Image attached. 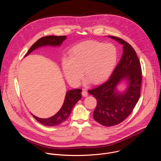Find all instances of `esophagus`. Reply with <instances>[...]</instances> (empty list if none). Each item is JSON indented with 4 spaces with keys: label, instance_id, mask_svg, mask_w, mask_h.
<instances>
[{
    "label": "esophagus",
    "instance_id": "esophagus-1",
    "mask_svg": "<svg viewBox=\"0 0 161 161\" xmlns=\"http://www.w3.org/2000/svg\"><path fill=\"white\" fill-rule=\"evenodd\" d=\"M81 94H82V96H84V97H86L88 96V92H87V91H86V89H83Z\"/></svg>",
    "mask_w": 161,
    "mask_h": 161
}]
</instances>
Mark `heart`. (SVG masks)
I'll list each match as a JSON object with an SVG mask.
<instances>
[{
  "mask_svg": "<svg viewBox=\"0 0 161 161\" xmlns=\"http://www.w3.org/2000/svg\"><path fill=\"white\" fill-rule=\"evenodd\" d=\"M117 51L111 44L96 41L79 43L70 50L69 57H64L62 65L67 80L78 85L84 75L92 83L106 79L116 64Z\"/></svg>",
  "mask_w": 161,
  "mask_h": 161,
  "instance_id": "heart-1",
  "label": "heart"
}]
</instances>
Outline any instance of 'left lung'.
Here are the masks:
<instances>
[{
	"label": "left lung",
	"mask_w": 161,
	"mask_h": 161,
	"mask_svg": "<svg viewBox=\"0 0 161 161\" xmlns=\"http://www.w3.org/2000/svg\"><path fill=\"white\" fill-rule=\"evenodd\" d=\"M109 37L123 44L122 58L106 81L88 90L97 100L94 118L105 127L117 125L130 115L140 97L142 81L141 64L132 46L120 37ZM124 78H128L130 85L124 94L119 95L114 92L115 87Z\"/></svg>",
	"instance_id": "obj_1"
}]
</instances>
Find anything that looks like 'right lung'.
Segmentation results:
<instances>
[{
    "label": "right lung",
    "instance_id": "obj_1",
    "mask_svg": "<svg viewBox=\"0 0 161 161\" xmlns=\"http://www.w3.org/2000/svg\"><path fill=\"white\" fill-rule=\"evenodd\" d=\"M65 36H45L38 39L28 51L27 53L25 55H28L35 49L39 48V47H42L45 45H51V46H58L60 45L62 42L65 40ZM82 90L80 88H76L74 90H69L66 93L65 100L64 104L59 110V111L56 113L54 116L48 118V119H41L36 117L34 114L32 116L36 119L39 123L42 124L44 125L52 127L60 125L62 122H65L71 113V110L76 103L81 98V92Z\"/></svg>",
    "mask_w": 161,
    "mask_h": 161
}]
</instances>
